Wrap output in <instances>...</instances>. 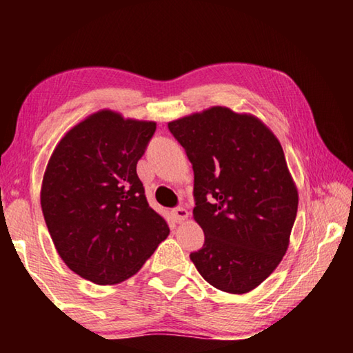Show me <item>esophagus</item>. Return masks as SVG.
Masks as SVG:
<instances>
[{
	"label": "esophagus",
	"instance_id": "1",
	"mask_svg": "<svg viewBox=\"0 0 353 353\" xmlns=\"http://www.w3.org/2000/svg\"><path fill=\"white\" fill-rule=\"evenodd\" d=\"M172 218H174V221L176 223H181V221H183V219H187L188 218V212H187V208L185 207H182V205H179V207H176V208H172Z\"/></svg>",
	"mask_w": 353,
	"mask_h": 353
}]
</instances>
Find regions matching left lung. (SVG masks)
I'll list each match as a JSON object with an SVG mask.
<instances>
[{
    "instance_id": "left-lung-1",
    "label": "left lung",
    "mask_w": 353,
    "mask_h": 353,
    "mask_svg": "<svg viewBox=\"0 0 353 353\" xmlns=\"http://www.w3.org/2000/svg\"><path fill=\"white\" fill-rule=\"evenodd\" d=\"M194 172L193 216L205 240L190 259L208 283L243 294L282 261L297 214L283 149L265 124L227 107L168 123Z\"/></svg>"
}]
</instances>
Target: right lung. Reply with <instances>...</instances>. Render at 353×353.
<instances>
[{
	"label": "right lung",
	"mask_w": 353,
	"mask_h": 353,
	"mask_svg": "<svg viewBox=\"0 0 353 353\" xmlns=\"http://www.w3.org/2000/svg\"><path fill=\"white\" fill-rule=\"evenodd\" d=\"M154 121L103 110L83 119L52 152L41 210L61 259L77 276L113 285L140 270L170 234L137 176Z\"/></svg>",
	"instance_id": "add662e5"
}]
</instances>
